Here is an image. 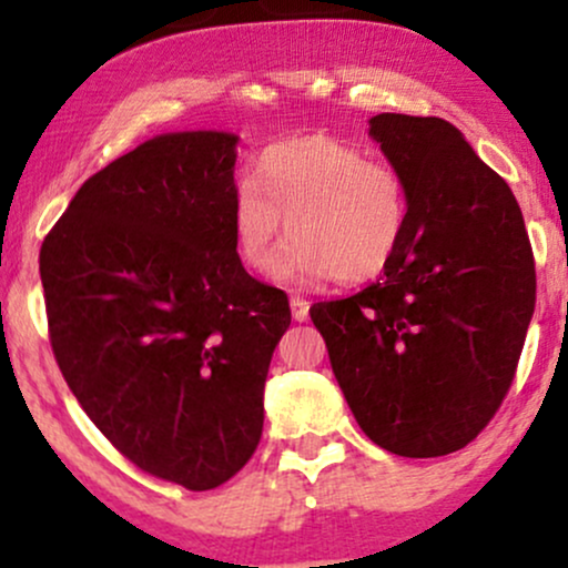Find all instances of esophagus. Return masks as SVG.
Returning a JSON list of instances; mask_svg holds the SVG:
<instances>
[{
	"label": "esophagus",
	"instance_id": "34e87169",
	"mask_svg": "<svg viewBox=\"0 0 568 568\" xmlns=\"http://www.w3.org/2000/svg\"><path fill=\"white\" fill-rule=\"evenodd\" d=\"M291 312H293V321L304 323L310 317V302L304 296H291Z\"/></svg>",
	"mask_w": 568,
	"mask_h": 568
}]
</instances>
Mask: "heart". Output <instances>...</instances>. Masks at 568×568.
<instances>
[{
  "label": "heart",
  "instance_id": "heart-1",
  "mask_svg": "<svg viewBox=\"0 0 568 568\" xmlns=\"http://www.w3.org/2000/svg\"><path fill=\"white\" fill-rule=\"evenodd\" d=\"M285 221L293 240L277 258V277L368 283L406 237V181L355 143L328 135L277 143L258 160L256 179L245 175L234 189V243L247 270H270Z\"/></svg>",
  "mask_w": 568,
  "mask_h": 568
}]
</instances>
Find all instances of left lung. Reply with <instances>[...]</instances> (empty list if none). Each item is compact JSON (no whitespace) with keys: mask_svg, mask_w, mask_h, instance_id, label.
<instances>
[{"mask_svg":"<svg viewBox=\"0 0 568 568\" xmlns=\"http://www.w3.org/2000/svg\"><path fill=\"white\" fill-rule=\"evenodd\" d=\"M371 139L406 181V237L374 285L310 317L363 433L427 459L465 448L499 410L537 272L510 186L452 122L376 114Z\"/></svg>","mask_w":568,"mask_h":568,"instance_id":"obj_1","label":"left lung"}]
</instances>
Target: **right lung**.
I'll use <instances>...</instances> for the list:
<instances>
[{
    "mask_svg": "<svg viewBox=\"0 0 568 568\" xmlns=\"http://www.w3.org/2000/svg\"><path fill=\"white\" fill-rule=\"evenodd\" d=\"M237 135L168 133L90 175L39 251L55 363L90 422L154 478L207 491L264 427L288 296L234 243Z\"/></svg>",
    "mask_w": 568,
    "mask_h": 568,
    "instance_id": "right-lung-1",
    "label": "right lung"
}]
</instances>
